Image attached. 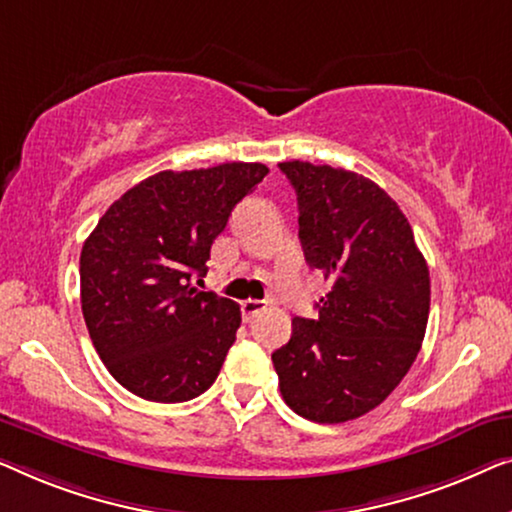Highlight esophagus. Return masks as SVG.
<instances>
[{
    "label": "esophagus",
    "mask_w": 512,
    "mask_h": 512,
    "mask_svg": "<svg viewBox=\"0 0 512 512\" xmlns=\"http://www.w3.org/2000/svg\"><path fill=\"white\" fill-rule=\"evenodd\" d=\"M266 308V301H257V299H246L241 304V313H243V320H253L257 313H262Z\"/></svg>",
    "instance_id": "34e87169"
}]
</instances>
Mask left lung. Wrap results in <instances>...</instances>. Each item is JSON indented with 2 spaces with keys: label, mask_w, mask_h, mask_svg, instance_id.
<instances>
[{
  "label": "left lung",
  "mask_w": 512,
  "mask_h": 512,
  "mask_svg": "<svg viewBox=\"0 0 512 512\" xmlns=\"http://www.w3.org/2000/svg\"><path fill=\"white\" fill-rule=\"evenodd\" d=\"M278 167L297 192L306 262L331 280L318 318H294L271 355L280 394L306 420H355L390 397L420 352L429 266L383 187L327 164Z\"/></svg>",
  "instance_id": "8db88e82"
}]
</instances>
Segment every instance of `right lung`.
Returning <instances> with one entry per match:
<instances>
[{
  "label": "right lung",
  "instance_id": "1",
  "mask_svg": "<svg viewBox=\"0 0 512 512\" xmlns=\"http://www.w3.org/2000/svg\"><path fill=\"white\" fill-rule=\"evenodd\" d=\"M259 162L160 171L127 190L81 253V306L92 345L136 397L190 401L215 383L241 308L194 287L234 206L262 183Z\"/></svg>",
  "mask_w": 512,
  "mask_h": 512
}]
</instances>
